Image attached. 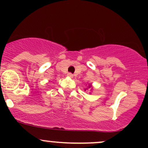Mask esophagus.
<instances>
[{
  "mask_svg": "<svg viewBox=\"0 0 148 148\" xmlns=\"http://www.w3.org/2000/svg\"><path fill=\"white\" fill-rule=\"evenodd\" d=\"M67 76H68L69 77H70V78H73V77H74V75H73L72 74H71V73H69V74H67Z\"/></svg>",
  "mask_w": 148,
  "mask_h": 148,
  "instance_id": "obj_1",
  "label": "esophagus"
}]
</instances>
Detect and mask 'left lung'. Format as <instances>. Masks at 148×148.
<instances>
[{
	"label": "left lung",
	"instance_id": "8db88e82",
	"mask_svg": "<svg viewBox=\"0 0 148 148\" xmlns=\"http://www.w3.org/2000/svg\"><path fill=\"white\" fill-rule=\"evenodd\" d=\"M89 88H91V89H92V84H89V86H88V87H87V88H86V89H84V90H85V91H86V89H89ZM92 89H91V90H92Z\"/></svg>",
	"mask_w": 148,
	"mask_h": 148
}]
</instances>
